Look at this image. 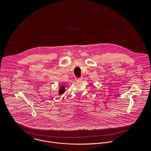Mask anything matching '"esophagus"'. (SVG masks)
Segmentation results:
<instances>
[{
    "label": "esophagus",
    "mask_w": 151,
    "mask_h": 151,
    "mask_svg": "<svg viewBox=\"0 0 151 151\" xmlns=\"http://www.w3.org/2000/svg\"><path fill=\"white\" fill-rule=\"evenodd\" d=\"M82 78H76V80L77 81H80V80H82Z\"/></svg>",
    "instance_id": "obj_1"
}]
</instances>
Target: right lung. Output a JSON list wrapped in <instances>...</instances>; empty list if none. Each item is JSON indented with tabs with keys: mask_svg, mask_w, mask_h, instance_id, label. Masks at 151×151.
<instances>
[{
	"mask_svg": "<svg viewBox=\"0 0 151 151\" xmlns=\"http://www.w3.org/2000/svg\"><path fill=\"white\" fill-rule=\"evenodd\" d=\"M65 86H62L60 87L59 91V95H62V94L64 93L65 91Z\"/></svg>",
	"mask_w": 151,
	"mask_h": 151,
	"instance_id": "1",
	"label": "right lung"
}]
</instances>
